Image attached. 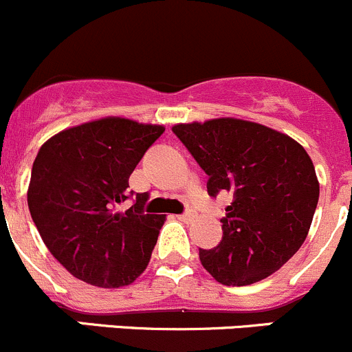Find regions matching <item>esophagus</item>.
Wrapping results in <instances>:
<instances>
[{
  "mask_svg": "<svg viewBox=\"0 0 352 352\" xmlns=\"http://www.w3.org/2000/svg\"><path fill=\"white\" fill-rule=\"evenodd\" d=\"M193 217H195V214L191 210H188V212H184V214L177 215V219H179V221H183V222H190Z\"/></svg>",
  "mask_w": 352,
  "mask_h": 352,
  "instance_id": "1",
  "label": "esophagus"
}]
</instances>
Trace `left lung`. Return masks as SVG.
<instances>
[{"mask_svg":"<svg viewBox=\"0 0 352 352\" xmlns=\"http://www.w3.org/2000/svg\"><path fill=\"white\" fill-rule=\"evenodd\" d=\"M173 131L207 173L210 197L231 193L222 239L200 262L224 286H248L279 270L301 248L320 184L305 148L253 121L217 118Z\"/></svg>","mask_w":352,"mask_h":352,"instance_id":"1","label":"left lung"}]
</instances>
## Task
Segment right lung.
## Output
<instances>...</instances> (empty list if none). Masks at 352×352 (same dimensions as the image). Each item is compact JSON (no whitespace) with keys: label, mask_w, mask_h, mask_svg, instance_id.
Segmentation results:
<instances>
[{"label":"right lung","mask_w":352,"mask_h":352,"mask_svg":"<svg viewBox=\"0 0 352 352\" xmlns=\"http://www.w3.org/2000/svg\"><path fill=\"white\" fill-rule=\"evenodd\" d=\"M164 133L161 124L102 118L51 137L37 152L27 201L54 258L76 279L97 287L133 283L151 262L162 214H145L147 193L128 210L131 173Z\"/></svg>","instance_id":"1"}]
</instances>
